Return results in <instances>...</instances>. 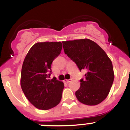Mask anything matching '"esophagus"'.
<instances>
[{
	"mask_svg": "<svg viewBox=\"0 0 130 130\" xmlns=\"http://www.w3.org/2000/svg\"><path fill=\"white\" fill-rule=\"evenodd\" d=\"M71 82V79H65L64 80V82L67 83H69Z\"/></svg>",
	"mask_w": 130,
	"mask_h": 130,
	"instance_id": "esophagus-1",
	"label": "esophagus"
}]
</instances>
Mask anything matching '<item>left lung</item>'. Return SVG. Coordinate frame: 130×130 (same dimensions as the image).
<instances>
[{
	"mask_svg": "<svg viewBox=\"0 0 130 130\" xmlns=\"http://www.w3.org/2000/svg\"><path fill=\"white\" fill-rule=\"evenodd\" d=\"M62 43L65 53L76 63L79 71H87L75 94L77 100L90 106L101 103L108 95L114 79L110 59L105 51L91 40L85 38Z\"/></svg>",
	"mask_w": 130,
	"mask_h": 130,
	"instance_id": "left-lung-1",
	"label": "left lung"
}]
</instances>
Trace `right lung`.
Returning <instances> with one entry per match:
<instances>
[{
    "label": "right lung",
    "instance_id": "obj_1",
    "mask_svg": "<svg viewBox=\"0 0 130 130\" xmlns=\"http://www.w3.org/2000/svg\"><path fill=\"white\" fill-rule=\"evenodd\" d=\"M61 42H38L27 54L21 71L20 85L29 101L47 110L59 103L64 84L56 77L49 79L53 60L61 53Z\"/></svg>",
    "mask_w": 130,
    "mask_h": 130
}]
</instances>
